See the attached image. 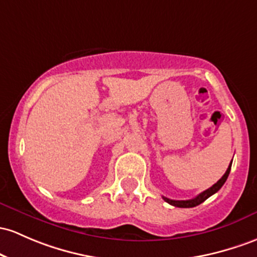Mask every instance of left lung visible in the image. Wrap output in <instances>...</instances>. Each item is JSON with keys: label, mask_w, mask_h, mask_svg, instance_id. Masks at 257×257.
Returning a JSON list of instances; mask_svg holds the SVG:
<instances>
[{"label": "left lung", "mask_w": 257, "mask_h": 257, "mask_svg": "<svg viewBox=\"0 0 257 257\" xmlns=\"http://www.w3.org/2000/svg\"><path fill=\"white\" fill-rule=\"evenodd\" d=\"M230 167H232V162H230V165L228 166L227 171H225V173L223 174V177H222L221 179L218 180V182L216 183V184H213L212 187L208 188L207 190L202 191L201 194H199L196 197H194V199H190V200H171L168 199V197H165L163 196V200H165L166 202H168V204H171L172 206H176V207H195L197 205L202 204V202L205 201V200L208 199L211 195H213V194L217 193V191L219 190V189L222 188V185L224 184L225 180H227L228 176H229V172H230Z\"/></svg>", "instance_id": "left-lung-1"}]
</instances>
